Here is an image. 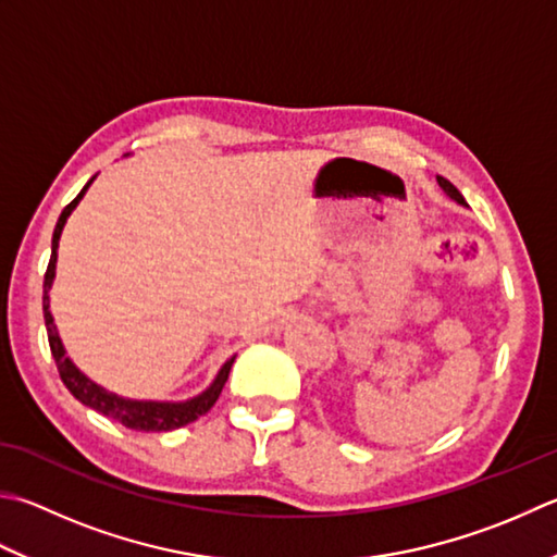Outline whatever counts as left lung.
Returning <instances> with one entry per match:
<instances>
[{
	"label": "left lung",
	"mask_w": 557,
	"mask_h": 557,
	"mask_svg": "<svg viewBox=\"0 0 557 557\" xmlns=\"http://www.w3.org/2000/svg\"><path fill=\"white\" fill-rule=\"evenodd\" d=\"M436 182H438V186H442L444 191H446L450 198H454V201H458V203H466V201H463V196H460L458 188H456L454 184H450L448 180H444V176H436Z\"/></svg>",
	"instance_id": "8db88e82"
}]
</instances>
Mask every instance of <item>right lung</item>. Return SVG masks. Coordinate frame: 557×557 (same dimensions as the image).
Returning <instances> with one entry per match:
<instances>
[{
  "mask_svg": "<svg viewBox=\"0 0 557 557\" xmlns=\"http://www.w3.org/2000/svg\"><path fill=\"white\" fill-rule=\"evenodd\" d=\"M91 184V180L87 182V186L82 188L77 194L75 201H70L65 208H62V213L58 218V225H55V233H52V255L48 261V269H46V278H44V320H46V330H48V344H50V351H52V359H55L58 366V373L62 377V383H65L67 391L77 397L82 405H87L91 409H97V412L107 414L115 422L135 429V432H172V429H180L196 422L198 417L206 414L208 409L215 405V400L223 393V385L230 375V369H233V361L230 359L223 369H220L218 377L213 381V385L208 387L206 393H201L194 400L188 403H138V400H125V397L113 395L109 391H103L97 383H91L87 375L77 371V366L72 363L65 349H62V342L58 337V330H55V322H52V314H50V306H48V290H50V283L52 276H55V261H58V239L62 233V225H65L67 215L72 213V208L79 203V198L84 196Z\"/></svg>",
  "mask_w": 557,
  "mask_h": 557,
  "instance_id": "1",
  "label": "right lung"
}]
</instances>
